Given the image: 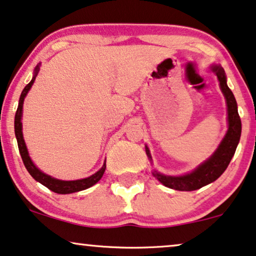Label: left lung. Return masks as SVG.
<instances>
[{
    "label": "left lung",
    "mask_w": 256,
    "mask_h": 256,
    "mask_svg": "<svg viewBox=\"0 0 256 256\" xmlns=\"http://www.w3.org/2000/svg\"><path fill=\"white\" fill-rule=\"evenodd\" d=\"M210 70L218 77L221 92L224 94V100H226L228 122L227 132L218 146L216 152L202 164H200L198 168H194L192 172L182 176H166L153 170V176L168 188L176 190H196L216 182L226 171L240 142L241 119L239 114H238L236 100H235L233 92L227 85V78L224 68L219 64H213L210 66ZM145 150L150 162H152V156L148 146H145Z\"/></svg>",
    "instance_id": "left-lung-1"
}]
</instances>
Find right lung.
Returning a JSON list of instances; mask_svg holds the SVG:
<instances>
[{
  "label": "right lung",
  "mask_w": 256,
  "mask_h": 256,
  "mask_svg": "<svg viewBox=\"0 0 256 256\" xmlns=\"http://www.w3.org/2000/svg\"><path fill=\"white\" fill-rule=\"evenodd\" d=\"M40 64H37L35 70H34V76L32 80H30V83L26 85V86L23 88L21 97H20L18 100V108H17L16 114H15V136L17 139V145H18L20 154L22 156L23 164H24L26 168L28 170L30 176H32L36 182L42 184L43 186H46L50 190H52L54 193L58 194H70L74 192H80V190H86L88 187L94 186V184H97L103 176L105 168H106V162H104L103 166L100 171H97L94 174L88 176V178L84 179H78V180H60L56 178H52V176L46 174L40 171V170L37 168L35 164L32 162V158H30L28 148H26L24 138H23V132H22V112H23V102H24V98L26 94H28L29 90L32 88L34 82L36 80L37 74L40 71Z\"/></svg>",
  "instance_id": "1"
}]
</instances>
